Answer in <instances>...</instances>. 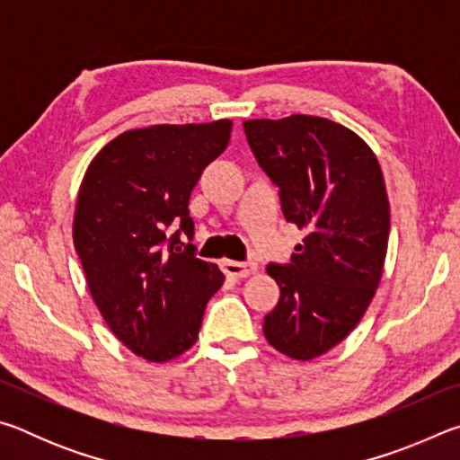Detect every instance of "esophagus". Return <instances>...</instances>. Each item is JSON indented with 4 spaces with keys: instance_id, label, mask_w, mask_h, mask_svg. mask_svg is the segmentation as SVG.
I'll return each instance as SVG.
<instances>
[{
    "instance_id": "obj_1",
    "label": "esophagus",
    "mask_w": 460,
    "mask_h": 460,
    "mask_svg": "<svg viewBox=\"0 0 460 460\" xmlns=\"http://www.w3.org/2000/svg\"><path fill=\"white\" fill-rule=\"evenodd\" d=\"M223 271L233 279H239V278H247L258 271V266L255 263H245V261H233L227 260L223 261Z\"/></svg>"
}]
</instances>
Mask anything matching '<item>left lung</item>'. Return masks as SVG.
I'll use <instances>...</instances> for the list:
<instances>
[{
    "label": "left lung",
    "mask_w": 460,
    "mask_h": 460,
    "mask_svg": "<svg viewBox=\"0 0 460 460\" xmlns=\"http://www.w3.org/2000/svg\"><path fill=\"white\" fill-rule=\"evenodd\" d=\"M243 129L286 221L306 231L290 263L268 266L279 302L263 334L276 351L310 361L337 347L376 296L389 237L384 174L371 147L331 119H247Z\"/></svg>",
    "instance_id": "obj_1"
}]
</instances>
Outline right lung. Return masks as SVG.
<instances>
[{
	"label": "right lung",
	"mask_w": 460,
	"mask_h": 460,
	"mask_svg": "<svg viewBox=\"0 0 460 460\" xmlns=\"http://www.w3.org/2000/svg\"><path fill=\"white\" fill-rule=\"evenodd\" d=\"M229 119L129 129L84 172L73 241L101 316L131 353L166 363L197 342L207 302L223 286L194 255L189 199L229 144ZM179 225L170 236L167 227Z\"/></svg>",
	"instance_id": "1"
}]
</instances>
